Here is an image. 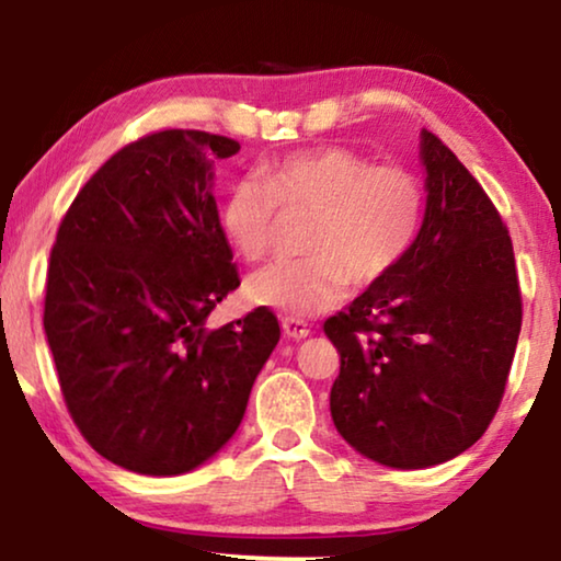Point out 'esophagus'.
<instances>
[{
  "instance_id": "1",
  "label": "esophagus",
  "mask_w": 561,
  "mask_h": 561,
  "mask_svg": "<svg viewBox=\"0 0 561 561\" xmlns=\"http://www.w3.org/2000/svg\"><path fill=\"white\" fill-rule=\"evenodd\" d=\"M280 327H283V334L288 336V340H306V336L311 334V329H309V324H306L304 319H294V317H286L280 321Z\"/></svg>"
}]
</instances>
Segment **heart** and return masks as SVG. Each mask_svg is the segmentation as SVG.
I'll list each match as a JSON object with an SVG mask.
<instances>
[{
	"label": "heart",
	"instance_id": "b5f03b06",
	"mask_svg": "<svg viewBox=\"0 0 561 561\" xmlns=\"http://www.w3.org/2000/svg\"><path fill=\"white\" fill-rule=\"evenodd\" d=\"M283 214H306V257L260 267L250 301L288 317L336 306L352 288H370L401 265L424 219V188L401 165H375L363 152L329 145L280 158L263 181H237L221 206V229L244 260L271 252Z\"/></svg>",
	"mask_w": 561,
	"mask_h": 561
}]
</instances>
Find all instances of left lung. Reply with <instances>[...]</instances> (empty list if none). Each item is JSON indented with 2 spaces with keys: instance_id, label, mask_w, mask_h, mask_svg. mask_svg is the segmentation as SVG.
I'll return each instance as SVG.
<instances>
[{
  "instance_id": "obj_1",
  "label": "left lung",
  "mask_w": 561,
  "mask_h": 561,
  "mask_svg": "<svg viewBox=\"0 0 561 561\" xmlns=\"http://www.w3.org/2000/svg\"><path fill=\"white\" fill-rule=\"evenodd\" d=\"M426 211L388 278L324 321L340 352L329 409L373 462L421 470L462 455L503 401L520 334L508 227L474 175L421 133Z\"/></svg>"
}]
</instances>
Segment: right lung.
<instances>
[{
  "instance_id": "obj_1",
  "label": "right lung",
  "mask_w": 561,
  "mask_h": 561,
  "mask_svg": "<svg viewBox=\"0 0 561 561\" xmlns=\"http://www.w3.org/2000/svg\"><path fill=\"white\" fill-rule=\"evenodd\" d=\"M237 150L202 129L145 135L60 219L45 336L73 424L125 470L181 474L217 455L280 340L265 306L206 329L240 286L211 196L214 160Z\"/></svg>"
}]
</instances>
